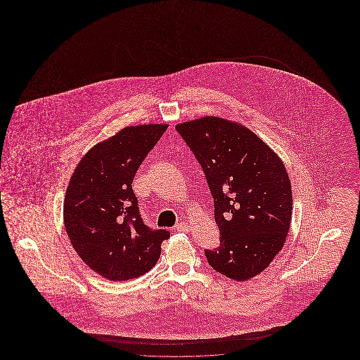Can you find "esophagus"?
<instances>
[{
    "label": "esophagus",
    "instance_id": "34e87169",
    "mask_svg": "<svg viewBox=\"0 0 360 360\" xmlns=\"http://www.w3.org/2000/svg\"><path fill=\"white\" fill-rule=\"evenodd\" d=\"M175 231L178 232H188L190 231V225L188 223H179L175 225Z\"/></svg>",
    "mask_w": 360,
    "mask_h": 360
}]
</instances>
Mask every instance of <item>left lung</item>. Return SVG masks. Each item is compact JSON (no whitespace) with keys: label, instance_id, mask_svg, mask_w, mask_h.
<instances>
[{"label":"left lung","instance_id":"8db88e82","mask_svg":"<svg viewBox=\"0 0 360 360\" xmlns=\"http://www.w3.org/2000/svg\"><path fill=\"white\" fill-rule=\"evenodd\" d=\"M214 198L220 247L205 251L209 264L245 282L266 270L283 248L292 195L285 163L257 134L216 116L179 122Z\"/></svg>","mask_w":360,"mask_h":360}]
</instances>
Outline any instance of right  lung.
I'll use <instances>...</instances> for the list:
<instances>
[{
    "instance_id": "right-lung-1",
    "label": "right lung",
    "mask_w": 360,
    "mask_h": 360,
    "mask_svg": "<svg viewBox=\"0 0 360 360\" xmlns=\"http://www.w3.org/2000/svg\"><path fill=\"white\" fill-rule=\"evenodd\" d=\"M167 127H125L91 147L71 174L63 201L68 236L84 263L109 281L150 271L170 238L144 225L132 190L137 169Z\"/></svg>"
}]
</instances>
